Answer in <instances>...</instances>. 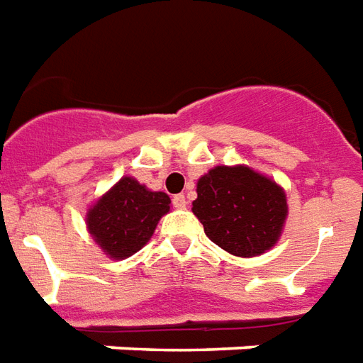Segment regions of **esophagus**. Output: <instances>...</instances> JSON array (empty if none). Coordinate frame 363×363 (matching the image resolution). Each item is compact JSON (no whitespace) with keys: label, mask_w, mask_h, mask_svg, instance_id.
<instances>
[{"label":"esophagus","mask_w":363,"mask_h":363,"mask_svg":"<svg viewBox=\"0 0 363 363\" xmlns=\"http://www.w3.org/2000/svg\"><path fill=\"white\" fill-rule=\"evenodd\" d=\"M173 206L177 209H184V208H186V206H189V202H186V196H184V194L173 196Z\"/></svg>","instance_id":"esophagus-1"}]
</instances>
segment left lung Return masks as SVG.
Returning a JSON list of instances; mask_svg holds the SVG:
<instances>
[{"mask_svg":"<svg viewBox=\"0 0 363 363\" xmlns=\"http://www.w3.org/2000/svg\"><path fill=\"white\" fill-rule=\"evenodd\" d=\"M192 211L217 246L250 257L277 242L286 198L281 186L252 169L216 167L198 181Z\"/></svg>","mask_w":363,"mask_h":363,"instance_id":"1","label":"left lung"}]
</instances>
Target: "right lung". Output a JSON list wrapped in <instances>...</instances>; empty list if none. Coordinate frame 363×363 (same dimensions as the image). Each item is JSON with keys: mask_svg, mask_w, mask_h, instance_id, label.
<instances>
[{"mask_svg": "<svg viewBox=\"0 0 363 363\" xmlns=\"http://www.w3.org/2000/svg\"><path fill=\"white\" fill-rule=\"evenodd\" d=\"M169 203L165 192H152L125 177L88 211V230L109 257L125 259L152 238Z\"/></svg>", "mask_w": 363, "mask_h": 363, "instance_id": "add662e5", "label": "right lung"}]
</instances>
